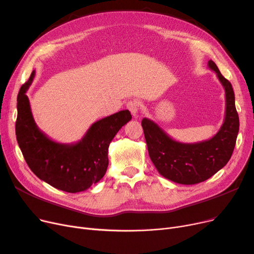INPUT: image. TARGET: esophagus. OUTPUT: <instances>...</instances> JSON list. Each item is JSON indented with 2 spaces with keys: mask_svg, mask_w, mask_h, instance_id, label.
<instances>
[{
  "mask_svg": "<svg viewBox=\"0 0 254 254\" xmlns=\"http://www.w3.org/2000/svg\"><path fill=\"white\" fill-rule=\"evenodd\" d=\"M127 108L130 111L131 115L136 116L139 111V103L136 100H131L127 104Z\"/></svg>",
  "mask_w": 254,
  "mask_h": 254,
  "instance_id": "esophagus-1",
  "label": "esophagus"
}]
</instances>
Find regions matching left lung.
<instances>
[{
	"instance_id": "8db88e82",
	"label": "left lung",
	"mask_w": 254,
	"mask_h": 254,
	"mask_svg": "<svg viewBox=\"0 0 254 254\" xmlns=\"http://www.w3.org/2000/svg\"><path fill=\"white\" fill-rule=\"evenodd\" d=\"M208 66L216 73L225 92L224 119L216 135L201 142L182 143L148 118L141 123L154 167L162 176L179 184H196L212 177L228 164L236 145L240 124L233 86L214 62L209 61Z\"/></svg>"
}]
</instances>
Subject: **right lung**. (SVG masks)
I'll return each instance as SVG.
<instances>
[{
	"mask_svg": "<svg viewBox=\"0 0 254 254\" xmlns=\"http://www.w3.org/2000/svg\"><path fill=\"white\" fill-rule=\"evenodd\" d=\"M35 77L19 89L17 96L16 139L19 148L34 174L49 185L66 192H80L99 182L108 168L111 141L131 119L128 110L119 111L92 124L83 138L72 144L51 140L34 120L28 96Z\"/></svg>",
	"mask_w": 254,
	"mask_h": 254,
	"instance_id": "1",
	"label": "right lung"
}]
</instances>
